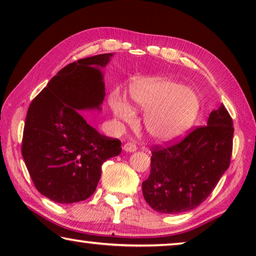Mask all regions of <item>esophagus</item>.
<instances>
[{"instance_id":"34e87169","label":"esophagus","mask_w":256,"mask_h":256,"mask_svg":"<svg viewBox=\"0 0 256 256\" xmlns=\"http://www.w3.org/2000/svg\"><path fill=\"white\" fill-rule=\"evenodd\" d=\"M125 151H128V152H134V151H136V146L132 144V142H128V144H124V148Z\"/></svg>"}]
</instances>
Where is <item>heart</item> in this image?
<instances>
[{
  "mask_svg": "<svg viewBox=\"0 0 256 256\" xmlns=\"http://www.w3.org/2000/svg\"><path fill=\"white\" fill-rule=\"evenodd\" d=\"M131 97L138 106L148 110L144 116L146 131L160 141L183 136L196 120L200 108L196 94L168 80L138 82L132 88ZM112 107L120 120H133L132 108L120 99H115Z\"/></svg>",
  "mask_w": 256,
  "mask_h": 256,
  "instance_id": "1",
  "label": "heart"
}]
</instances>
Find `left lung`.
<instances>
[{
  "label": "left lung",
  "mask_w": 256,
  "mask_h": 256,
  "mask_svg": "<svg viewBox=\"0 0 256 256\" xmlns=\"http://www.w3.org/2000/svg\"><path fill=\"white\" fill-rule=\"evenodd\" d=\"M232 136V116L222 104L208 125L180 141L154 146L150 175L142 183L146 203L160 214H180L204 202L230 164Z\"/></svg>",
  "instance_id": "obj_1"
}]
</instances>
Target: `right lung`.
I'll use <instances>...</instances> for the list:
<instances>
[{
  "label": "right lung",
  "instance_id": "right-lung-1",
  "mask_svg": "<svg viewBox=\"0 0 256 256\" xmlns=\"http://www.w3.org/2000/svg\"><path fill=\"white\" fill-rule=\"evenodd\" d=\"M110 56L68 64L28 108L21 152L34 188L54 202L68 204L92 196L102 164L122 150L118 138L102 136L78 110L100 108L105 84L99 68Z\"/></svg>",
  "mask_w": 256,
  "mask_h": 256
}]
</instances>
